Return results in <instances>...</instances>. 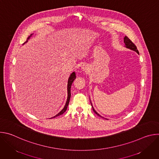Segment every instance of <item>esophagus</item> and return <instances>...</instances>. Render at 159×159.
<instances>
[{
	"mask_svg": "<svg viewBox=\"0 0 159 159\" xmlns=\"http://www.w3.org/2000/svg\"><path fill=\"white\" fill-rule=\"evenodd\" d=\"M82 69L84 70H86V68H85V66H82Z\"/></svg>",
	"mask_w": 159,
	"mask_h": 159,
	"instance_id": "esophagus-1",
	"label": "esophagus"
}]
</instances>
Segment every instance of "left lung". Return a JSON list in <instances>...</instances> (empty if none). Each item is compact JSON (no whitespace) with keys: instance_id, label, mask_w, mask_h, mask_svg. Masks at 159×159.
I'll list each match as a JSON object with an SVG mask.
<instances>
[{"instance_id":"8db88e82","label":"left lung","mask_w":159,"mask_h":159,"mask_svg":"<svg viewBox=\"0 0 159 159\" xmlns=\"http://www.w3.org/2000/svg\"><path fill=\"white\" fill-rule=\"evenodd\" d=\"M124 43H125V47L126 48L129 49V50H133V51H134V52H137V53L139 55V51H138V50H137V47L135 46L134 44L127 36H125V37L124 38ZM90 103H91V102H90ZM91 105H92V107H93V109L94 112L96 113V114L97 115H98L99 116L102 117L100 115L98 114V113L96 112V111L94 109V108L93 106L92 103H91ZM102 118H103V117H102ZM105 119H106V120H107V119H106V118H105Z\"/></svg>"}]
</instances>
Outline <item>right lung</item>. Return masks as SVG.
Instances as JSON below:
<instances>
[{
  "label": "right lung",
  "instance_id": "right-lung-1",
  "mask_svg": "<svg viewBox=\"0 0 159 159\" xmlns=\"http://www.w3.org/2000/svg\"><path fill=\"white\" fill-rule=\"evenodd\" d=\"M33 34H31L28 38L26 41L25 43H24L23 44L28 42V39L32 36ZM75 78H76L75 73V72H72V73L70 74V77H69V80H68V84H67V94H68V96H67V99H66L65 105L64 107L63 108V109H62L60 112H58L57 115H55V116H53V117H52V118H55V117H57V116H60V115H61L62 114H63V113L66 111V109H67V107H68V105H69V101H70V96H71V93H70L71 85H72V84L73 83V82L74 81V80L75 79Z\"/></svg>",
  "mask_w": 159,
  "mask_h": 159
}]
</instances>
